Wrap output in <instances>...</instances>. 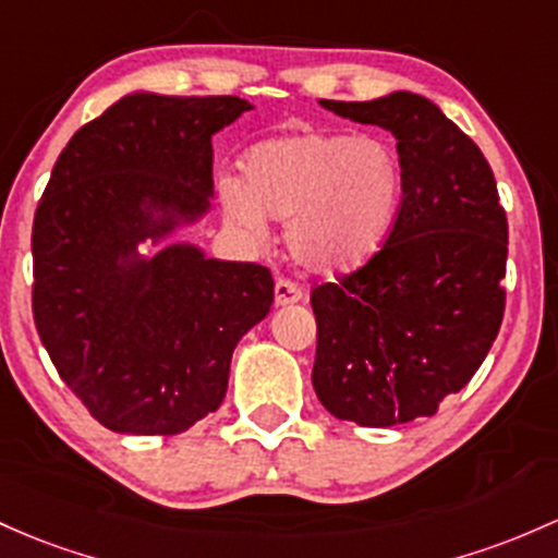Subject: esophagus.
<instances>
[{
    "instance_id": "34e87169",
    "label": "esophagus",
    "mask_w": 558,
    "mask_h": 558,
    "mask_svg": "<svg viewBox=\"0 0 558 558\" xmlns=\"http://www.w3.org/2000/svg\"><path fill=\"white\" fill-rule=\"evenodd\" d=\"M303 298V290L295 284V281L290 279H277V284H274V303L277 305H290V303H298Z\"/></svg>"
}]
</instances>
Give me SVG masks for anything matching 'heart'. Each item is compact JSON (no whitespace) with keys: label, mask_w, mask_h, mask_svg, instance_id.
Wrapping results in <instances>:
<instances>
[{"label":"heart","mask_w":558,"mask_h":558,"mask_svg":"<svg viewBox=\"0 0 558 558\" xmlns=\"http://www.w3.org/2000/svg\"><path fill=\"white\" fill-rule=\"evenodd\" d=\"M229 218L266 236V218L287 220V247L311 271L362 266L386 244L404 202V165L386 137L305 133L250 148L244 181L220 185Z\"/></svg>","instance_id":"obj_1"}]
</instances>
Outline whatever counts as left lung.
<instances>
[{"label":"left lung","instance_id":"1","mask_svg":"<svg viewBox=\"0 0 558 558\" xmlns=\"http://www.w3.org/2000/svg\"><path fill=\"white\" fill-rule=\"evenodd\" d=\"M397 135L404 202L364 266L316 284L314 391L367 428L430 417L471 380L506 311L508 220L493 167L430 100H322Z\"/></svg>","mask_w":558,"mask_h":558}]
</instances>
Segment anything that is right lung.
Listing matches in <instances>:
<instances>
[{"instance_id":"add662e5","label":"right lung","mask_w":558,"mask_h":558,"mask_svg":"<svg viewBox=\"0 0 558 558\" xmlns=\"http://www.w3.org/2000/svg\"><path fill=\"white\" fill-rule=\"evenodd\" d=\"M250 109L233 95H128L52 167L32 231L34 325L71 393L117 434H183L218 410L239 338L271 308L266 266L189 244L135 255L205 213L209 137Z\"/></svg>"}]
</instances>
